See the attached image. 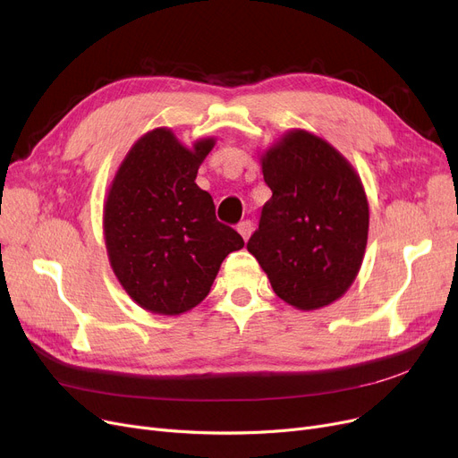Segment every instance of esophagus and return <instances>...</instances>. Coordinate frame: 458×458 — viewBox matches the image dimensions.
I'll use <instances>...</instances> for the list:
<instances>
[{
  "label": "esophagus",
  "mask_w": 458,
  "mask_h": 458,
  "mask_svg": "<svg viewBox=\"0 0 458 458\" xmlns=\"http://www.w3.org/2000/svg\"><path fill=\"white\" fill-rule=\"evenodd\" d=\"M237 232L242 233V237L247 242V239H249L250 233H252V223H250V221H242V223L237 225Z\"/></svg>",
  "instance_id": "1"
}]
</instances>
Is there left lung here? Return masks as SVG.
<instances>
[{"label":"left lung","mask_w":458,"mask_h":458,"mask_svg":"<svg viewBox=\"0 0 458 458\" xmlns=\"http://www.w3.org/2000/svg\"><path fill=\"white\" fill-rule=\"evenodd\" d=\"M273 197L247 249L273 292L299 310L338 301L362 266L369 206L352 165L321 137L287 131L261 156Z\"/></svg>","instance_id":"1"}]
</instances>
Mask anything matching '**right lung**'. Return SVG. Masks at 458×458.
<instances>
[{"mask_svg": "<svg viewBox=\"0 0 458 458\" xmlns=\"http://www.w3.org/2000/svg\"><path fill=\"white\" fill-rule=\"evenodd\" d=\"M213 147L209 137L185 148L171 130L156 128L133 144L109 187L104 235L113 273L152 314L180 316L200 304L223 259L245 245L195 183Z\"/></svg>", "mask_w": 458, "mask_h": 458, "instance_id": "obj_1", "label": "right lung"}]
</instances>
